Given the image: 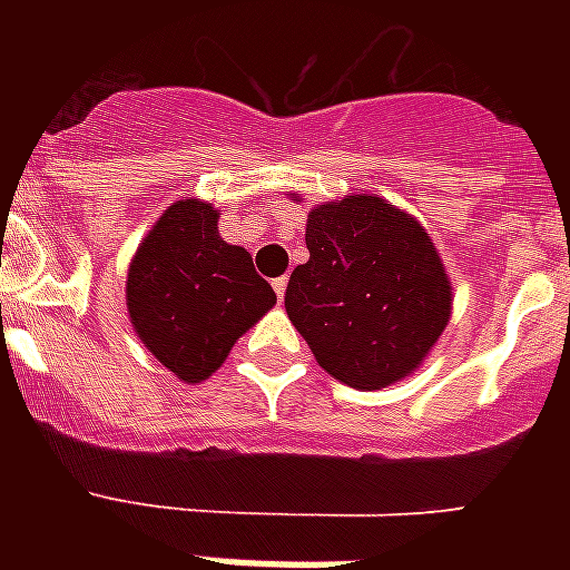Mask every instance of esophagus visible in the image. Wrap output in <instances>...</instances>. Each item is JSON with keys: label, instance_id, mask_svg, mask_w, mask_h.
<instances>
[{"label": "esophagus", "instance_id": "esophagus-1", "mask_svg": "<svg viewBox=\"0 0 570 570\" xmlns=\"http://www.w3.org/2000/svg\"><path fill=\"white\" fill-rule=\"evenodd\" d=\"M272 286H275L277 298L284 302V293H286V277H277V281H272Z\"/></svg>", "mask_w": 570, "mask_h": 570}]
</instances>
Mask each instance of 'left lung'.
Masks as SVG:
<instances>
[{"label":"left lung","instance_id":"obj_1","mask_svg":"<svg viewBox=\"0 0 570 570\" xmlns=\"http://www.w3.org/2000/svg\"><path fill=\"white\" fill-rule=\"evenodd\" d=\"M311 259L286 284V313L320 366L379 390L423 364L450 322V277L429 233L375 195L307 215Z\"/></svg>","mask_w":570,"mask_h":570}]
</instances>
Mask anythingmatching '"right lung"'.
I'll return each instance as SVG.
<instances>
[{
	"label": "right lung",
	"instance_id": "1",
	"mask_svg": "<svg viewBox=\"0 0 570 570\" xmlns=\"http://www.w3.org/2000/svg\"><path fill=\"white\" fill-rule=\"evenodd\" d=\"M275 304L250 254L218 236V213L177 200L147 233L127 277V307L150 352L177 379L204 381Z\"/></svg>",
	"mask_w": 570,
	"mask_h": 570
}]
</instances>
